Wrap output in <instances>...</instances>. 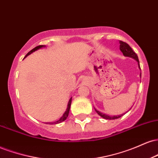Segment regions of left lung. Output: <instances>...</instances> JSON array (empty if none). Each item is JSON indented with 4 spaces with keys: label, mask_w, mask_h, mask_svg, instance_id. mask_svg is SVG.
Wrapping results in <instances>:
<instances>
[{
    "label": "left lung",
    "mask_w": 158,
    "mask_h": 158,
    "mask_svg": "<svg viewBox=\"0 0 158 158\" xmlns=\"http://www.w3.org/2000/svg\"><path fill=\"white\" fill-rule=\"evenodd\" d=\"M119 49H120L121 52H123V55L125 56H128V57H131V58H133V59H135L136 61H137V62H138V65H139V68H140V67H139V59H138V56H137V54L135 53V52H134V50H132L131 47L129 46L127 43L124 42V41H119ZM140 76H141V73H140ZM96 112L99 114L100 117H102V118L104 119H118L119 117H121L123 114H121V115H119V116H108V115H106V114H102L101 113V112L98 111L97 109H95Z\"/></svg>",
    "instance_id": "left-lung-1"
}]
</instances>
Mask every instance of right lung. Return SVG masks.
Masks as SVG:
<instances>
[{
    "mask_svg": "<svg viewBox=\"0 0 158 158\" xmlns=\"http://www.w3.org/2000/svg\"><path fill=\"white\" fill-rule=\"evenodd\" d=\"M43 47H44V45H39V46H37V47H35V48H33V49H32V50H30V51L28 53H27L26 56H25V57H24V58H26L27 56H29V55H30V54H31L32 52H33L34 51H35V50H39V49H40V48H43ZM71 101H72V98H70V100H69V102H68V108H67V110H65V112H64V114H63V116H62V117H61V118L59 119V120L56 121V122H53V123H48L49 124H51V125H52V124H58V123H61V122H63V121H64L65 119H67V117H68L69 111H70V105H71Z\"/></svg>",
    "mask_w": 158,
    "mask_h": 158,
    "instance_id": "right-lung-1",
    "label": "right lung"
}]
</instances>
